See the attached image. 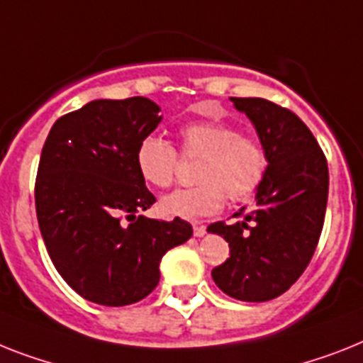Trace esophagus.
Here are the masks:
<instances>
[{"instance_id": "esophagus-1", "label": "esophagus", "mask_w": 363, "mask_h": 363, "mask_svg": "<svg viewBox=\"0 0 363 363\" xmlns=\"http://www.w3.org/2000/svg\"><path fill=\"white\" fill-rule=\"evenodd\" d=\"M193 233L196 238H203V235H206V226H202V224H194Z\"/></svg>"}]
</instances>
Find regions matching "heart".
<instances>
[{"mask_svg": "<svg viewBox=\"0 0 363 363\" xmlns=\"http://www.w3.org/2000/svg\"><path fill=\"white\" fill-rule=\"evenodd\" d=\"M178 152L184 157H200L194 179L199 185L176 189L160 202L169 218H194L215 215L224 200L245 202L262 185L269 167L267 148L262 139L242 135L239 128L220 121L187 122L178 130ZM178 152L169 140L150 133L135 150V167L148 185H172L178 170Z\"/></svg>", "mask_w": 363, "mask_h": 363, "instance_id": "heart-1", "label": "heart"}]
</instances>
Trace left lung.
I'll use <instances>...</instances> for the list:
<instances>
[{
  "instance_id": "1",
  "label": "left lung",
  "mask_w": 363,
  "mask_h": 363,
  "mask_svg": "<svg viewBox=\"0 0 363 363\" xmlns=\"http://www.w3.org/2000/svg\"><path fill=\"white\" fill-rule=\"evenodd\" d=\"M256 125L269 167L256 208L235 213V224L213 223L208 232L228 241L230 257L211 271L226 295L265 302L286 293L315 252L328 200V164L308 125L263 98H232Z\"/></svg>"
}]
</instances>
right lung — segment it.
Listing matches in <instances>:
<instances>
[{"mask_svg":"<svg viewBox=\"0 0 363 363\" xmlns=\"http://www.w3.org/2000/svg\"><path fill=\"white\" fill-rule=\"evenodd\" d=\"M157 113L143 96L94 100L61 116L42 148L35 206L44 245L65 282L101 306L143 301L160 284L161 257L193 235L184 218L137 217L155 202L135 150Z\"/></svg>","mask_w":363,"mask_h":363,"instance_id":"obj_1","label":"right lung"}]
</instances>
